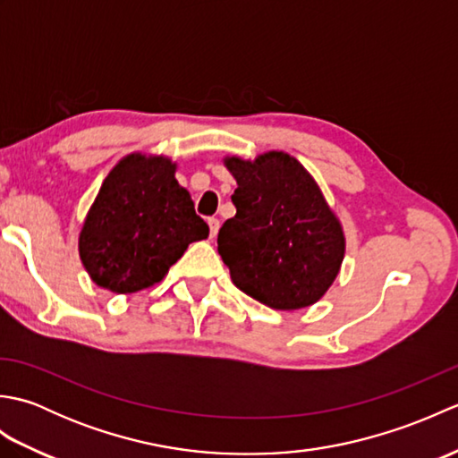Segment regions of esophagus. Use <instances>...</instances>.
I'll return each instance as SVG.
<instances>
[{"instance_id": "obj_1", "label": "esophagus", "mask_w": 458, "mask_h": 458, "mask_svg": "<svg viewBox=\"0 0 458 458\" xmlns=\"http://www.w3.org/2000/svg\"><path fill=\"white\" fill-rule=\"evenodd\" d=\"M208 228H210V238H216L218 228H220V220L218 218H208Z\"/></svg>"}]
</instances>
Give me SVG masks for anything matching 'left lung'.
Instances as JSON below:
<instances>
[{"label": "left lung", "instance_id": "obj_1", "mask_svg": "<svg viewBox=\"0 0 458 458\" xmlns=\"http://www.w3.org/2000/svg\"><path fill=\"white\" fill-rule=\"evenodd\" d=\"M236 179V216L218 232L234 285L277 310L317 303L344 259V232L318 184L284 151L224 159Z\"/></svg>", "mask_w": 458, "mask_h": 458}]
</instances>
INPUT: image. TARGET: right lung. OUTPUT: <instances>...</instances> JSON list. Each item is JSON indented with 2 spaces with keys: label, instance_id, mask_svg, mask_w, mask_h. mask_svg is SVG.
Segmentation results:
<instances>
[{
  "label": "right lung",
  "instance_id": "add662e5",
  "mask_svg": "<svg viewBox=\"0 0 458 458\" xmlns=\"http://www.w3.org/2000/svg\"><path fill=\"white\" fill-rule=\"evenodd\" d=\"M177 163L131 153L104 179L86 214L79 254L90 279L112 293H135L167 276L192 242L208 238Z\"/></svg>",
  "mask_w": 458,
  "mask_h": 458
}]
</instances>
